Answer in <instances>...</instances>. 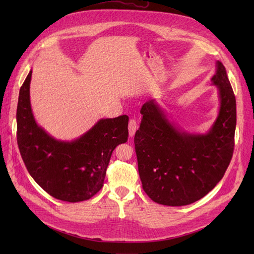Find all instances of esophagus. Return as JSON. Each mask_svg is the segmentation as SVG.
Here are the masks:
<instances>
[{"instance_id":"1","label":"esophagus","mask_w":254,"mask_h":254,"mask_svg":"<svg viewBox=\"0 0 254 254\" xmlns=\"http://www.w3.org/2000/svg\"><path fill=\"white\" fill-rule=\"evenodd\" d=\"M128 129H129V136H133L136 129H137V124L134 119H131L129 121V126H128Z\"/></svg>"}]
</instances>
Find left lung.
Here are the masks:
<instances>
[{"instance_id":"1","label":"left lung","mask_w":254,"mask_h":254,"mask_svg":"<svg viewBox=\"0 0 254 254\" xmlns=\"http://www.w3.org/2000/svg\"><path fill=\"white\" fill-rule=\"evenodd\" d=\"M216 65L211 80L220 107L207 133L181 131L155 99L142 106L134 148L143 190L157 203L181 206L199 200L216 187L232 159L236 101L226 67L219 61Z\"/></svg>"}]
</instances>
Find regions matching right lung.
<instances>
[{
	"label": "right lung",
	"mask_w": 254,
	"mask_h": 254,
	"mask_svg": "<svg viewBox=\"0 0 254 254\" xmlns=\"http://www.w3.org/2000/svg\"><path fill=\"white\" fill-rule=\"evenodd\" d=\"M32 71L23 82L17 108V142L29 175L59 200H88L103 188L112 151L128 140V117L102 119L78 139H54L37 125L29 99Z\"/></svg>",
	"instance_id": "right-lung-1"
}]
</instances>
